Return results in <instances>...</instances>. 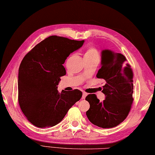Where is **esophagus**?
I'll return each instance as SVG.
<instances>
[{"label": "esophagus", "mask_w": 155, "mask_h": 155, "mask_svg": "<svg viewBox=\"0 0 155 155\" xmlns=\"http://www.w3.org/2000/svg\"><path fill=\"white\" fill-rule=\"evenodd\" d=\"M87 95V94L86 92H83V93H82V97H81V98H82V99H85V98L86 97Z\"/></svg>", "instance_id": "obj_1"}]
</instances>
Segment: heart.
Returning <instances> with one entry per match:
<instances>
[{
    "label": "heart",
    "mask_w": 155,
    "mask_h": 155,
    "mask_svg": "<svg viewBox=\"0 0 155 155\" xmlns=\"http://www.w3.org/2000/svg\"><path fill=\"white\" fill-rule=\"evenodd\" d=\"M84 59H92L99 58V53L97 49L94 47H89L86 49L84 54Z\"/></svg>",
    "instance_id": "heart-1"
}]
</instances>
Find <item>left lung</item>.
<instances>
[{"instance_id": "1", "label": "left lung", "mask_w": 155, "mask_h": 155, "mask_svg": "<svg viewBox=\"0 0 155 155\" xmlns=\"http://www.w3.org/2000/svg\"><path fill=\"white\" fill-rule=\"evenodd\" d=\"M102 67L96 78L104 81L102 92L106 96L100 102L94 94H88L90 103L86 115L92 124L102 128H111L123 122L133 103L132 69L121 53L105 50L102 52Z\"/></svg>"}]
</instances>
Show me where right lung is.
Wrapping results in <instances>:
<instances>
[{
	"mask_svg": "<svg viewBox=\"0 0 155 155\" xmlns=\"http://www.w3.org/2000/svg\"><path fill=\"white\" fill-rule=\"evenodd\" d=\"M84 40L51 36L38 44L23 58L19 69L18 102L23 115L38 127L56 125L82 96L80 90L58 92L63 65Z\"/></svg>",
	"mask_w": 155,
	"mask_h": 155,
	"instance_id": "right-lung-1",
	"label": "right lung"
}]
</instances>
